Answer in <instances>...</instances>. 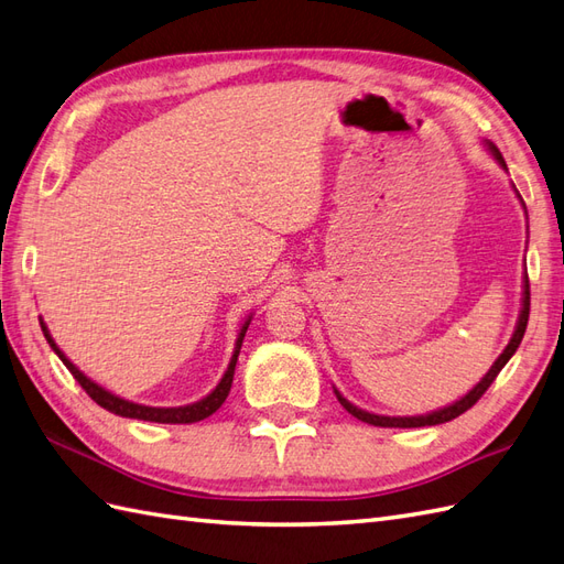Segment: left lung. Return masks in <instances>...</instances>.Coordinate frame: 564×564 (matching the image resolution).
Instances as JSON below:
<instances>
[{"label":"left lung","mask_w":564,"mask_h":564,"mask_svg":"<svg viewBox=\"0 0 564 564\" xmlns=\"http://www.w3.org/2000/svg\"><path fill=\"white\" fill-rule=\"evenodd\" d=\"M486 148H488V152H490V156L496 159V162L508 171V164H505V159H502V154H500V150L496 148L494 142H488L486 140ZM517 197L522 199V195L517 193ZM522 207H524V202H522ZM527 209V207H524ZM529 305H531V297H529V276H524V293H522V312H519V319H517V326H514V334H512V338H510V343H508V348H505L502 352H500V357L496 359L494 362V367H490L488 371H486V377L476 383L471 391L465 395V398H459V400H455L453 405H447V408H443V410H436V412H429V414H420V416H383V414H371V412H367V410H359L357 405H352L350 400H345L338 391H336V398H338V402L340 405L348 410L352 416H357V420H362V422H367V424H373V426H395V429H412V426H436V424H445V422H451V420H455V416H459L462 412H467L471 405H476V402H479V398L488 391V386L496 381V377L500 373V369L510 362V357L517 352V348H519V343H522V338H524V330H527V322H529Z\"/></svg>","instance_id":"obj_1"}]
</instances>
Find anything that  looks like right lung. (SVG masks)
Here are the masks:
<instances>
[{"instance_id":"right-lung-1","label":"right lung","mask_w":564,"mask_h":564,"mask_svg":"<svg viewBox=\"0 0 564 564\" xmlns=\"http://www.w3.org/2000/svg\"><path fill=\"white\" fill-rule=\"evenodd\" d=\"M250 319L252 316H248V322L242 324L240 334H238V340H236V350H234V357H230L228 362V369L221 377V381L216 383L214 391L202 398L197 402H193V405H183V408H150V405H138V402H131V400H123L119 395L109 393L107 388H102L99 383H95L93 379L85 377V373L70 362V359L59 350V345L54 343V338L50 336V330L45 326V322L40 319V326H42V334H45L50 348L59 355L62 362L66 365V369L74 373V379L85 388V393H88L99 408H105L113 414L119 416H128V420H142V422H156V424H195L199 420H207L209 414H214L216 410H219L224 405V400L228 398V391H230V383H234V373H236V362H238V355H240V348H242V338H245V330H248L250 326Z\"/></svg>"}]
</instances>
